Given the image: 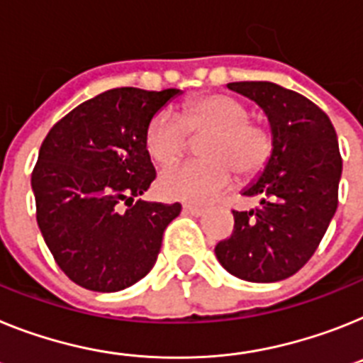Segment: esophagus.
I'll return each instance as SVG.
<instances>
[{
	"label": "esophagus",
	"instance_id": "1",
	"mask_svg": "<svg viewBox=\"0 0 363 363\" xmlns=\"http://www.w3.org/2000/svg\"><path fill=\"white\" fill-rule=\"evenodd\" d=\"M184 211L189 213V215H193V216H202V215H206V209H203V207L191 206V203H187V206H184Z\"/></svg>",
	"mask_w": 363,
	"mask_h": 363
}]
</instances>
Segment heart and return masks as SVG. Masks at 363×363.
Returning a JSON list of instances; mask_svg holds the SVG:
<instances>
[{
  "label": "heart",
  "instance_id": "1",
  "mask_svg": "<svg viewBox=\"0 0 363 363\" xmlns=\"http://www.w3.org/2000/svg\"><path fill=\"white\" fill-rule=\"evenodd\" d=\"M250 119L238 99L211 93L179 108L178 117L160 111L145 130V147L161 165L178 160L189 147V135L200 138V156L161 170L157 189L169 200L209 202L233 184L235 172L252 176L272 154L270 132Z\"/></svg>",
  "mask_w": 363,
  "mask_h": 363
}]
</instances>
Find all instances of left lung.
Instances as JSON below:
<instances>
[{"instance_id": "1", "label": "left lung", "mask_w": 363, "mask_h": 363, "mask_svg": "<svg viewBox=\"0 0 363 363\" xmlns=\"http://www.w3.org/2000/svg\"><path fill=\"white\" fill-rule=\"evenodd\" d=\"M268 117L272 154L257 182L242 191L259 207L233 211L231 237L216 259L250 283H275L299 272L320 246L337 207L342 156L336 130L321 108L274 82H229Z\"/></svg>"}]
</instances>
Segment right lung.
Returning <instances> with one entry per match:
<instances>
[{"label": "right lung", "instance_id": "add662e5", "mask_svg": "<svg viewBox=\"0 0 363 363\" xmlns=\"http://www.w3.org/2000/svg\"><path fill=\"white\" fill-rule=\"evenodd\" d=\"M179 93L108 89L43 139L30 176L36 220L60 270L79 286L119 292L156 264L163 231L182 206L134 200L156 178L145 130Z\"/></svg>", "mask_w": 363, "mask_h": 363}]
</instances>
